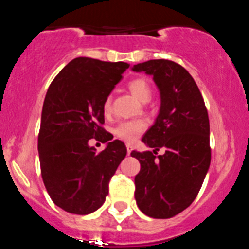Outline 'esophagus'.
Listing matches in <instances>:
<instances>
[{
  "label": "esophagus",
  "instance_id": "34e87169",
  "mask_svg": "<svg viewBox=\"0 0 249 249\" xmlns=\"http://www.w3.org/2000/svg\"><path fill=\"white\" fill-rule=\"evenodd\" d=\"M131 152H132V146L131 144H127V155H131Z\"/></svg>",
  "mask_w": 249,
  "mask_h": 249
}]
</instances>
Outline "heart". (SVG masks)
Segmentation results:
<instances>
[{"label":"heart","instance_id":"b5f03b06","mask_svg":"<svg viewBox=\"0 0 249 249\" xmlns=\"http://www.w3.org/2000/svg\"><path fill=\"white\" fill-rule=\"evenodd\" d=\"M128 89L138 101L141 102H148L151 100L152 89L149 83L144 78H135L128 83ZM105 112H109L111 109V100L107 98L103 105ZM144 129V123L141 121H128V122L120 123L114 128V135L117 136L120 140L126 141V142H133L138 137L141 132Z\"/></svg>","mask_w":249,"mask_h":249}]
</instances>
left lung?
<instances>
[{
	"mask_svg": "<svg viewBox=\"0 0 249 249\" xmlns=\"http://www.w3.org/2000/svg\"><path fill=\"white\" fill-rule=\"evenodd\" d=\"M153 77L160 112L142 142L153 152L131 153L141 163L135 198L152 218H171L198 195L211 164L210 120L203 97L187 70L168 59H151L132 67ZM160 148L165 153L155 157Z\"/></svg>",
	"mask_w": 249,
	"mask_h": 249,
	"instance_id": "left-lung-1",
	"label": "left lung"
}]
</instances>
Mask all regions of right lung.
<instances>
[{"instance_id": "obj_1", "label": "right lung", "mask_w": 249, "mask_h": 249, "mask_svg": "<svg viewBox=\"0 0 249 249\" xmlns=\"http://www.w3.org/2000/svg\"><path fill=\"white\" fill-rule=\"evenodd\" d=\"M129 67L77 57L50 85L43 102L38 135L41 175L51 199L63 211L89 214L108 195V183L126 157L122 141L102 127L109 93ZM91 138L107 143L102 152L88 144Z\"/></svg>"}]
</instances>
